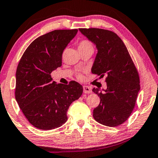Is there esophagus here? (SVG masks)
I'll return each mask as SVG.
<instances>
[{"label": "esophagus", "instance_id": "34e87169", "mask_svg": "<svg viewBox=\"0 0 158 158\" xmlns=\"http://www.w3.org/2000/svg\"><path fill=\"white\" fill-rule=\"evenodd\" d=\"M83 90L84 93H85V94H89L92 92V89L88 86H83Z\"/></svg>", "mask_w": 158, "mask_h": 158}]
</instances>
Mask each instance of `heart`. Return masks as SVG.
Segmentation results:
<instances>
[{"mask_svg": "<svg viewBox=\"0 0 158 158\" xmlns=\"http://www.w3.org/2000/svg\"><path fill=\"white\" fill-rule=\"evenodd\" d=\"M78 50L79 52L85 50L94 51V44H93L92 41H89V40H81L78 44ZM76 77L79 80L83 79V75H82L81 72H77L76 74Z\"/></svg>", "mask_w": 158, "mask_h": 158, "instance_id": "obj_1", "label": "heart"}]
</instances>
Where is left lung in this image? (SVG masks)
Listing matches in <instances>:
<instances>
[{"label": "left lung", "instance_id": "left-lung-1", "mask_svg": "<svg viewBox=\"0 0 158 158\" xmlns=\"http://www.w3.org/2000/svg\"><path fill=\"white\" fill-rule=\"evenodd\" d=\"M98 49L92 72L105 76L106 89L93 92L100 98L93 110L94 119L108 127L123 124L134 110L139 89L138 72L124 42L114 32L102 28H79Z\"/></svg>", "mask_w": 158, "mask_h": 158}]
</instances>
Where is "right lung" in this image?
Masks as SVG:
<instances>
[{
  "mask_svg": "<svg viewBox=\"0 0 158 158\" xmlns=\"http://www.w3.org/2000/svg\"><path fill=\"white\" fill-rule=\"evenodd\" d=\"M78 30H54L35 39L17 66L15 97L28 121L40 130L59 127L67 120L70 104L83 92L81 84L52 81L51 73L61 66L62 54Z\"/></svg>",
  "mask_w": 158,
  "mask_h": 158,
  "instance_id": "right-lung-1",
  "label": "right lung"
}]
</instances>
